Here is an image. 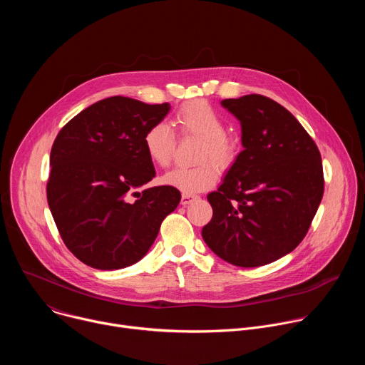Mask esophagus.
Here are the masks:
<instances>
[{"mask_svg": "<svg viewBox=\"0 0 365 365\" xmlns=\"http://www.w3.org/2000/svg\"><path fill=\"white\" fill-rule=\"evenodd\" d=\"M197 199L196 195H190V193H182V199H180V203L182 205H189L192 200Z\"/></svg>", "mask_w": 365, "mask_h": 365, "instance_id": "1", "label": "esophagus"}]
</instances>
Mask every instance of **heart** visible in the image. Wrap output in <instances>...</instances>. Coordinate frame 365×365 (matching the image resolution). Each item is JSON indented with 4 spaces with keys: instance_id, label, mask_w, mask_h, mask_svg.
I'll return each mask as SVG.
<instances>
[{
    "instance_id": "b5f03b06",
    "label": "heart",
    "mask_w": 365,
    "mask_h": 365,
    "mask_svg": "<svg viewBox=\"0 0 365 365\" xmlns=\"http://www.w3.org/2000/svg\"><path fill=\"white\" fill-rule=\"evenodd\" d=\"M173 125L185 137L200 138L195 168H175L165 175L163 182L183 193H197L212 187L218 180V168H228L238 154L237 140L227 133L225 118L203 99L183 103L175 114ZM143 145L148 159L159 168H168L173 159L176 137L166 123L151 124ZM213 163L211 164L210 162Z\"/></svg>"
}]
</instances>
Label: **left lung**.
Here are the masks:
<instances>
[{
    "label": "left lung",
    "instance_id": "1",
    "mask_svg": "<svg viewBox=\"0 0 365 365\" xmlns=\"http://www.w3.org/2000/svg\"><path fill=\"white\" fill-rule=\"evenodd\" d=\"M221 103L241 123L244 150L218 190L207 195L214 215L202 237L234 266H264L293 251L309 231L324 196L321 153L302 124L267 96Z\"/></svg>",
    "mask_w": 365,
    "mask_h": 365
}]
</instances>
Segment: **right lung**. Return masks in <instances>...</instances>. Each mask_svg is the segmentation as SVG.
Instances as JSON below:
<instances>
[{
  "mask_svg": "<svg viewBox=\"0 0 365 365\" xmlns=\"http://www.w3.org/2000/svg\"><path fill=\"white\" fill-rule=\"evenodd\" d=\"M169 110L168 102L111 96L73 117L51 145L50 212L65 245L86 266L118 270L137 263L178 207L176 187L137 190L155 175L143 135Z\"/></svg>",
  "mask_w": 365,
  "mask_h": 365,
  "instance_id": "1",
  "label": "right lung"
}]
</instances>
